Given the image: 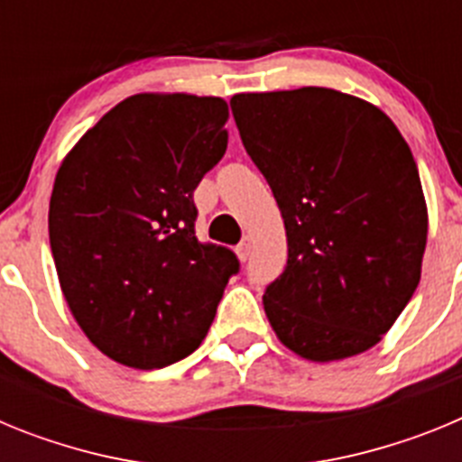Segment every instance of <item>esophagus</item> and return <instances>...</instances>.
I'll use <instances>...</instances> for the list:
<instances>
[{
	"label": "esophagus",
	"mask_w": 462,
	"mask_h": 462,
	"mask_svg": "<svg viewBox=\"0 0 462 462\" xmlns=\"http://www.w3.org/2000/svg\"><path fill=\"white\" fill-rule=\"evenodd\" d=\"M250 250H252V240H250V236H245V238L238 243V247H236V252H238L240 261L250 259Z\"/></svg>",
	"instance_id": "obj_1"
}]
</instances>
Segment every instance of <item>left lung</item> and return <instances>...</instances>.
I'll list each match as a JSON object with an SVG mask.
<instances>
[{"label":"left lung","instance_id":"1","mask_svg":"<svg viewBox=\"0 0 462 462\" xmlns=\"http://www.w3.org/2000/svg\"><path fill=\"white\" fill-rule=\"evenodd\" d=\"M236 126L287 228V266L263 293L298 356L377 345L421 280L428 210L410 145L377 106L328 88L236 94Z\"/></svg>","mask_w":462,"mask_h":462}]
</instances>
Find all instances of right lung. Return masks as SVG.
Wrapping results in <instances>:
<instances>
[{
	"instance_id": "obj_1",
	"label": "right lung",
	"mask_w": 462,
	"mask_h": 462,
	"mask_svg": "<svg viewBox=\"0 0 462 462\" xmlns=\"http://www.w3.org/2000/svg\"><path fill=\"white\" fill-rule=\"evenodd\" d=\"M219 97L134 94L76 143L48 212L64 298L113 361L166 368L201 345L234 250L196 238L194 189L226 152Z\"/></svg>"
}]
</instances>
